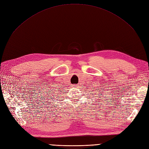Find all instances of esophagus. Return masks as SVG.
Masks as SVG:
<instances>
[{
	"instance_id": "34e87169",
	"label": "esophagus",
	"mask_w": 149,
	"mask_h": 149,
	"mask_svg": "<svg viewBox=\"0 0 149 149\" xmlns=\"http://www.w3.org/2000/svg\"><path fill=\"white\" fill-rule=\"evenodd\" d=\"M74 87H75V85H74Z\"/></svg>"
}]
</instances>
